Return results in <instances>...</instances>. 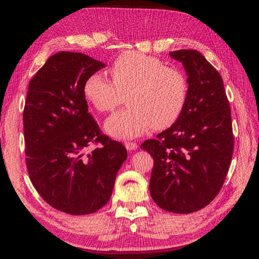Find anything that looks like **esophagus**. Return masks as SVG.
Masks as SVG:
<instances>
[{
  "instance_id": "34e87169",
  "label": "esophagus",
  "mask_w": 259,
  "mask_h": 259,
  "mask_svg": "<svg viewBox=\"0 0 259 259\" xmlns=\"http://www.w3.org/2000/svg\"><path fill=\"white\" fill-rule=\"evenodd\" d=\"M124 146L128 151H134V150H136V148H137V144L133 143V142H125Z\"/></svg>"
}]
</instances>
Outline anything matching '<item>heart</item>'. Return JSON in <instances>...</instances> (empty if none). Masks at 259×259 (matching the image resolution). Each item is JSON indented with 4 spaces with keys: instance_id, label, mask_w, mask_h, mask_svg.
<instances>
[{
    "instance_id": "1",
    "label": "heart",
    "mask_w": 259,
    "mask_h": 259,
    "mask_svg": "<svg viewBox=\"0 0 259 259\" xmlns=\"http://www.w3.org/2000/svg\"><path fill=\"white\" fill-rule=\"evenodd\" d=\"M111 75L113 82L98 73L90 75L83 85V94L99 112L113 111L128 95L130 107L105 121V131L112 137L135 138L152 126L166 129L181 116L188 83L178 68L164 66L154 56L129 51L115 60Z\"/></svg>"
}]
</instances>
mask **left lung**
I'll list each match as a JSON object with an SVG mask.
<instances>
[{"instance_id":"1","label":"left lung","mask_w":259,"mask_h":259,"mask_svg":"<svg viewBox=\"0 0 259 259\" xmlns=\"http://www.w3.org/2000/svg\"><path fill=\"white\" fill-rule=\"evenodd\" d=\"M187 74L181 116L140 148L154 159L150 192L161 209L190 213L204 208L224 184L233 155L231 108L223 78L196 50L169 54Z\"/></svg>"}]
</instances>
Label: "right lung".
Segmentation results:
<instances>
[{"instance_id":"obj_1","label":"right lung","mask_w":259,"mask_h":259,"mask_svg":"<svg viewBox=\"0 0 259 259\" xmlns=\"http://www.w3.org/2000/svg\"><path fill=\"white\" fill-rule=\"evenodd\" d=\"M105 64L80 52L51 56L28 85L24 108L26 164L51 207L74 216L96 212L111 199L125 147L102 134L88 112L83 85ZM90 143L101 147L89 155Z\"/></svg>"}]
</instances>
